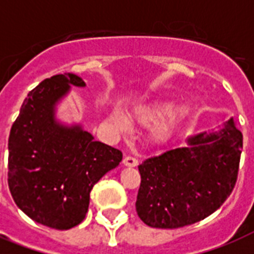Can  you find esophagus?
I'll use <instances>...</instances> for the list:
<instances>
[{"instance_id": "1", "label": "esophagus", "mask_w": 254, "mask_h": 254, "mask_svg": "<svg viewBox=\"0 0 254 254\" xmlns=\"http://www.w3.org/2000/svg\"><path fill=\"white\" fill-rule=\"evenodd\" d=\"M123 163L127 167H135L137 165H138V159L134 158V157H130V155H127V157L124 158Z\"/></svg>"}]
</instances>
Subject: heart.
Segmentation results:
<instances>
[{"mask_svg":"<svg viewBox=\"0 0 254 254\" xmlns=\"http://www.w3.org/2000/svg\"><path fill=\"white\" fill-rule=\"evenodd\" d=\"M186 113H187L186 107L181 105L174 109L173 103L165 100V101H154L147 105L135 108L134 111L131 112V120L143 127L154 125L151 129V137L157 142H161L169 135L174 119L185 116ZM111 121L116 127H119L120 130L123 131L129 130L130 127V124L127 117L119 112L112 113Z\"/></svg>","mask_w":254,"mask_h":254,"instance_id":"obj_1","label":"heart"}]
</instances>
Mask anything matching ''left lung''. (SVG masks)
Masks as SVG:
<instances>
[{"label": "left lung", "instance_id": "obj_1", "mask_svg": "<svg viewBox=\"0 0 254 254\" xmlns=\"http://www.w3.org/2000/svg\"><path fill=\"white\" fill-rule=\"evenodd\" d=\"M243 134L233 119L216 131H201L187 146L145 159L135 209L153 228L173 229L203 220L236 185Z\"/></svg>", "mask_w": 254, "mask_h": 254}]
</instances>
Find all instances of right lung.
<instances>
[{
  "label": "right lung",
  "instance_id": "add662e5",
  "mask_svg": "<svg viewBox=\"0 0 254 254\" xmlns=\"http://www.w3.org/2000/svg\"><path fill=\"white\" fill-rule=\"evenodd\" d=\"M72 87L73 73L55 75L29 92L9 135L7 182L15 204L39 224L69 229L80 224L92 187L117 167L119 149L95 141L80 124L57 119V105Z\"/></svg>",
  "mask_w": 254,
  "mask_h": 254
}]
</instances>
